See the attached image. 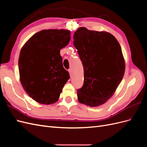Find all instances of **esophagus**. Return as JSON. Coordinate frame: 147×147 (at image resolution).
<instances>
[{
	"label": "esophagus",
	"instance_id": "obj_1",
	"mask_svg": "<svg viewBox=\"0 0 147 147\" xmlns=\"http://www.w3.org/2000/svg\"><path fill=\"white\" fill-rule=\"evenodd\" d=\"M69 74H70V77L72 76V70H71V69H69Z\"/></svg>",
	"mask_w": 147,
	"mask_h": 147
}]
</instances>
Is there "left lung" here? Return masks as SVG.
I'll use <instances>...</instances> for the list:
<instances>
[{
	"mask_svg": "<svg viewBox=\"0 0 147 147\" xmlns=\"http://www.w3.org/2000/svg\"><path fill=\"white\" fill-rule=\"evenodd\" d=\"M74 45L83 65L84 83L77 90L78 101L90 107L104 104L121 83L125 63L119 43L106 32L80 28Z\"/></svg>",
	"mask_w": 147,
	"mask_h": 147,
	"instance_id": "obj_1",
	"label": "left lung"
}]
</instances>
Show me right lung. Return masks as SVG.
<instances>
[{"label": "right lung", "instance_id": "right-lung-1", "mask_svg": "<svg viewBox=\"0 0 147 147\" xmlns=\"http://www.w3.org/2000/svg\"><path fill=\"white\" fill-rule=\"evenodd\" d=\"M70 35L68 30H43L21 48L18 60L20 81L27 94L39 103L56 102L70 78L60 55V50L70 42Z\"/></svg>", "mask_w": 147, "mask_h": 147}]
</instances>
